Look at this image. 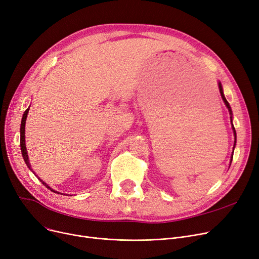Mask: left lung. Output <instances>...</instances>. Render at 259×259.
Returning a JSON list of instances; mask_svg holds the SVG:
<instances>
[{"instance_id": "1", "label": "left lung", "mask_w": 259, "mask_h": 259, "mask_svg": "<svg viewBox=\"0 0 259 259\" xmlns=\"http://www.w3.org/2000/svg\"><path fill=\"white\" fill-rule=\"evenodd\" d=\"M219 88H220V92H221V95H222V98H223V100H224V102H225V104H226V106H227V108H228V110H229V112H230V115H231V120H232V110H231V107H230V105H229V103H228V101L226 100V98H225V95H224V92H223V87H222V84H221V81L219 83ZM233 126V125H232ZM233 132H234V137H235V142H234V146H235V143H236V131H235V128L233 127ZM232 157H233V155H232ZM231 160H232V158H231Z\"/></svg>"}]
</instances>
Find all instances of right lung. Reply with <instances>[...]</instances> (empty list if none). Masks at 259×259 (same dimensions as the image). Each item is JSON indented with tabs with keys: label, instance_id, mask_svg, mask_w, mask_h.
I'll return each instance as SVG.
<instances>
[{
	"label": "right lung",
	"instance_id": "right-lung-1",
	"mask_svg": "<svg viewBox=\"0 0 259 259\" xmlns=\"http://www.w3.org/2000/svg\"><path fill=\"white\" fill-rule=\"evenodd\" d=\"M28 111H29V108L26 109V110H25V112H24V114H23V117H22V122H21V151H22V155H23V158H24V160H25V162H26V165L28 166V168L32 171V169H31V167H30V164H29V160H28V155H27L26 146H25V122H26V118H27V114H28ZM32 172H33V171H32ZM33 173H34V172H33ZM34 175L37 178V175H36L35 173H34ZM37 179H38L40 182H42V184H43L44 186H46L47 189H50L51 191L56 192V191H54V190H52L46 183H44L39 178H37Z\"/></svg>",
	"mask_w": 259,
	"mask_h": 259
}]
</instances>
